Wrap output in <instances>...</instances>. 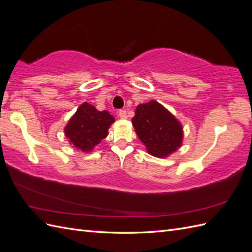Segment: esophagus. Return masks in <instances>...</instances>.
<instances>
[{"label": "esophagus", "instance_id": "34e87169", "mask_svg": "<svg viewBox=\"0 0 252 252\" xmlns=\"http://www.w3.org/2000/svg\"><path fill=\"white\" fill-rule=\"evenodd\" d=\"M119 117H120L121 119H126V118H127V112H126V110H125V109H121V110L119 111Z\"/></svg>", "mask_w": 252, "mask_h": 252}]
</instances>
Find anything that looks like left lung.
I'll return each instance as SVG.
<instances>
[{"instance_id":"obj_1","label":"left lung","mask_w":252,"mask_h":252,"mask_svg":"<svg viewBox=\"0 0 252 252\" xmlns=\"http://www.w3.org/2000/svg\"><path fill=\"white\" fill-rule=\"evenodd\" d=\"M132 125L151 156L166 158L181 146L182 125L157 101L140 104L132 118Z\"/></svg>"}]
</instances>
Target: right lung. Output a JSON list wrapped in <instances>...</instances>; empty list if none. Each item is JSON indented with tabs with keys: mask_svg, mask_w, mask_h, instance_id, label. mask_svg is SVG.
Listing matches in <instances>:
<instances>
[{
	"mask_svg": "<svg viewBox=\"0 0 252 252\" xmlns=\"http://www.w3.org/2000/svg\"><path fill=\"white\" fill-rule=\"evenodd\" d=\"M114 118L107 110L98 111L88 103L82 104L65 127V135L75 148L91 151L107 136Z\"/></svg>",
	"mask_w": 252,
	"mask_h": 252,
	"instance_id": "add662e5",
	"label": "right lung"
}]
</instances>
